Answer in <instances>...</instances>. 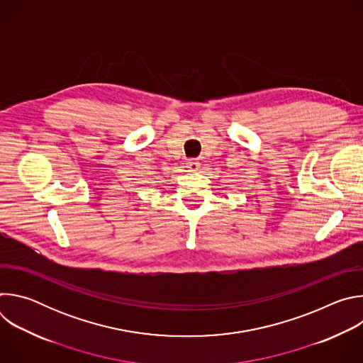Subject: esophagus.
Here are the masks:
<instances>
[{
	"label": "esophagus",
	"instance_id": "obj_1",
	"mask_svg": "<svg viewBox=\"0 0 363 363\" xmlns=\"http://www.w3.org/2000/svg\"><path fill=\"white\" fill-rule=\"evenodd\" d=\"M199 167H201V164L195 162V161H188L185 164V168L188 169V172H196L199 169Z\"/></svg>",
	"mask_w": 363,
	"mask_h": 363
}]
</instances>
